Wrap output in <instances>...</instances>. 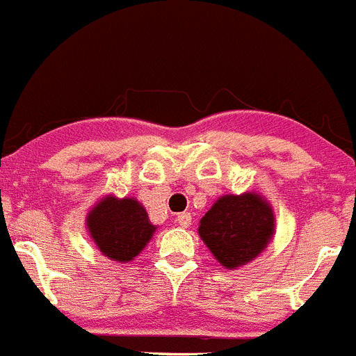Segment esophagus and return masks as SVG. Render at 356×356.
<instances>
[{
    "label": "esophagus",
    "mask_w": 356,
    "mask_h": 356,
    "mask_svg": "<svg viewBox=\"0 0 356 356\" xmlns=\"http://www.w3.org/2000/svg\"><path fill=\"white\" fill-rule=\"evenodd\" d=\"M191 221H193V216H191V212H181V214L176 216V223L180 225V227H184V229H189Z\"/></svg>",
    "instance_id": "obj_1"
}]
</instances>
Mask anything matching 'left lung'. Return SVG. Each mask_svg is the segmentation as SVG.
Wrapping results in <instances>:
<instances>
[{"mask_svg":"<svg viewBox=\"0 0 356 356\" xmlns=\"http://www.w3.org/2000/svg\"><path fill=\"white\" fill-rule=\"evenodd\" d=\"M198 234L223 268H241L270 245L275 214L257 193L225 194L200 220Z\"/></svg>","mask_w":356,"mask_h":356,"instance_id":"left-lung-1","label":"left lung"}]
</instances>
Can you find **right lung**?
<instances>
[{
  "instance_id": "obj_1",
  "label": "right lung",
  "mask_w": 356,
  "mask_h": 356,
  "mask_svg": "<svg viewBox=\"0 0 356 356\" xmlns=\"http://www.w3.org/2000/svg\"><path fill=\"white\" fill-rule=\"evenodd\" d=\"M86 229L102 256L124 265L144 250L158 227L136 198L106 194L88 212Z\"/></svg>"
}]
</instances>
